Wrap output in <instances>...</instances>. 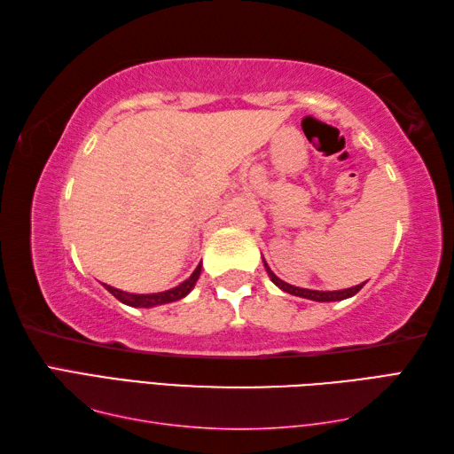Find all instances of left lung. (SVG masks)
Returning a JSON list of instances; mask_svg holds the SVG:
<instances>
[{
  "mask_svg": "<svg viewBox=\"0 0 454 454\" xmlns=\"http://www.w3.org/2000/svg\"><path fill=\"white\" fill-rule=\"evenodd\" d=\"M263 265H265V269H267L269 277H271V281H273L278 288H281V291H285V293H288V294H294V296H302V298H308V301H316V302L345 301V298H349V296L356 294V293H359L361 288L364 286V283H361V285L351 286V288H343V291H310V288L293 286V285H288V283L281 281V278H278V277L271 271V269H269V265L265 263V259H263Z\"/></svg>",
  "mask_w": 454,
  "mask_h": 454,
  "instance_id": "obj_1",
  "label": "left lung"
}]
</instances>
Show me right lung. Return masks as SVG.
<instances>
[{
  "mask_svg": "<svg viewBox=\"0 0 454 454\" xmlns=\"http://www.w3.org/2000/svg\"><path fill=\"white\" fill-rule=\"evenodd\" d=\"M200 263L197 265L195 271L187 278V281H183L181 285H177L176 288H169V291H163V293H156V294H132V293H124L119 291V288L109 286V285H103L107 291L121 301L122 304L132 306V308H152V306H160V304H168V302H176L181 301V298H185L191 291L192 286H195L197 278L200 275Z\"/></svg>",
  "mask_w": 454,
  "mask_h": 454,
  "instance_id": "obj_1",
  "label": "right lung"
}]
</instances>
